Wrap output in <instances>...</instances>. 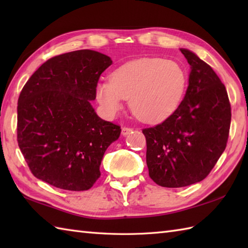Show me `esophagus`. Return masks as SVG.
<instances>
[{
    "label": "esophagus",
    "mask_w": 248,
    "mask_h": 248,
    "mask_svg": "<svg viewBox=\"0 0 248 248\" xmlns=\"http://www.w3.org/2000/svg\"><path fill=\"white\" fill-rule=\"evenodd\" d=\"M131 132H132V129H131V128H123V129H121V134H123L124 136L129 135Z\"/></svg>",
    "instance_id": "esophagus-1"
}]
</instances>
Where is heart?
<instances>
[{"mask_svg": "<svg viewBox=\"0 0 248 248\" xmlns=\"http://www.w3.org/2000/svg\"><path fill=\"white\" fill-rule=\"evenodd\" d=\"M186 87V73L175 61L144 57L125 62L96 86L105 112L114 116L130 99L132 113L143 123L157 124L175 112Z\"/></svg>", "mask_w": 248, "mask_h": 248, "instance_id": "obj_1", "label": "heart"}]
</instances>
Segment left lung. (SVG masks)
Listing matches in <instances>:
<instances>
[{
  "label": "left lung",
  "mask_w": 248,
  "mask_h": 248,
  "mask_svg": "<svg viewBox=\"0 0 248 248\" xmlns=\"http://www.w3.org/2000/svg\"><path fill=\"white\" fill-rule=\"evenodd\" d=\"M191 66L186 96L162 124L144 129L149 177L164 187H182L209 175L227 144L231 108L227 91L207 62L180 49Z\"/></svg>",
  "instance_id": "8db88e82"
}]
</instances>
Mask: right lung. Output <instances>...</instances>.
Segmentation results:
<instances>
[{
  "mask_svg": "<svg viewBox=\"0 0 248 248\" xmlns=\"http://www.w3.org/2000/svg\"><path fill=\"white\" fill-rule=\"evenodd\" d=\"M108 55L78 50L46 61L18 100V145L33 175L55 187L86 191L121 129L101 119L92 102Z\"/></svg>",
  "mask_w": 248,
  "mask_h": 248,
  "instance_id": "obj_1",
  "label": "right lung"
}]
</instances>
